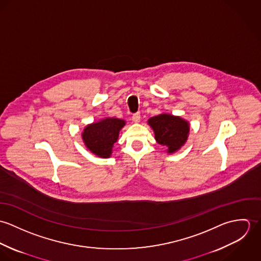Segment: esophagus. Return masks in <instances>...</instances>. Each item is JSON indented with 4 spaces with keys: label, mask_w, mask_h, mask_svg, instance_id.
<instances>
[{
    "label": "esophagus",
    "mask_w": 261,
    "mask_h": 261,
    "mask_svg": "<svg viewBox=\"0 0 261 261\" xmlns=\"http://www.w3.org/2000/svg\"><path fill=\"white\" fill-rule=\"evenodd\" d=\"M132 118H133V121H134V122H140V120H141V114H140V112L134 113L133 116H132Z\"/></svg>",
    "instance_id": "34e87169"
}]
</instances>
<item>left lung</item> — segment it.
I'll use <instances>...</instances> for the list:
<instances>
[{
  "mask_svg": "<svg viewBox=\"0 0 261 261\" xmlns=\"http://www.w3.org/2000/svg\"><path fill=\"white\" fill-rule=\"evenodd\" d=\"M148 123L154 133L156 143L167 147L169 153L181 149L188 140L190 125L180 116L162 113L150 117Z\"/></svg>",
  "mask_w": 261,
  "mask_h": 261,
  "instance_id": "1",
  "label": "left lung"
}]
</instances>
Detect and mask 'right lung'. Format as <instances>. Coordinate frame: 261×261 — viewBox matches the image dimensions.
Segmentation results:
<instances>
[{"label": "right lung", "instance_id": "1", "mask_svg": "<svg viewBox=\"0 0 261 261\" xmlns=\"http://www.w3.org/2000/svg\"><path fill=\"white\" fill-rule=\"evenodd\" d=\"M124 124L123 119L116 117H108L88 124L81 135L85 147L99 158H110L113 145L117 142L119 130Z\"/></svg>", "mask_w": 261, "mask_h": 261}]
</instances>
